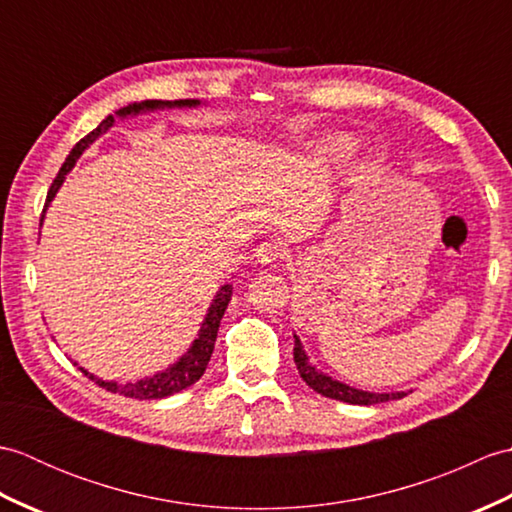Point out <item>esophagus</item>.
Masks as SVG:
<instances>
[{
	"instance_id": "obj_1",
	"label": "esophagus",
	"mask_w": 512,
	"mask_h": 512,
	"mask_svg": "<svg viewBox=\"0 0 512 512\" xmlns=\"http://www.w3.org/2000/svg\"><path fill=\"white\" fill-rule=\"evenodd\" d=\"M257 262L264 264V266H270V264H277L281 257H284V248H281L279 244H273V242H266L257 248Z\"/></svg>"
}]
</instances>
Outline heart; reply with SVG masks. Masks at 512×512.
Returning <instances> with one entry per match:
<instances>
[{
    "label": "heart",
    "mask_w": 512,
    "mask_h": 512,
    "mask_svg": "<svg viewBox=\"0 0 512 512\" xmlns=\"http://www.w3.org/2000/svg\"><path fill=\"white\" fill-rule=\"evenodd\" d=\"M321 154L328 158H343L354 151V140L347 134H332L321 140Z\"/></svg>",
    "instance_id": "b5f03b06"
}]
</instances>
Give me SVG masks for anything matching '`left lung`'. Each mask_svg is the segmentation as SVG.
I'll use <instances>...</instances> for the list:
<instances>
[{"label":"left lung","mask_w":512,"mask_h":512,"mask_svg":"<svg viewBox=\"0 0 512 512\" xmlns=\"http://www.w3.org/2000/svg\"><path fill=\"white\" fill-rule=\"evenodd\" d=\"M295 365L299 369L301 378L306 380L308 387H312L317 394L332 400L350 402V405H378V402L400 400L402 396H407V391H383V394H380V391L356 389L347 383H341V380L332 378L330 374L321 372V369H317L310 363V356L306 354V350H303V343L297 334H295Z\"/></svg>","instance_id":"1"}]
</instances>
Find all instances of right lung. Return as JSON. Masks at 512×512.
I'll list each match as a JSON object with an SVG mask.
<instances>
[{
    "label": "right lung",
    "mask_w": 512,
    "mask_h": 512,
    "mask_svg": "<svg viewBox=\"0 0 512 512\" xmlns=\"http://www.w3.org/2000/svg\"><path fill=\"white\" fill-rule=\"evenodd\" d=\"M202 101L198 99H182V101H140V103H129L121 110H116L114 114H110L101 121V125L90 132L85 138H81L79 143L74 145V149L65 158V162L61 165L57 178H54L52 187L48 191V200H46V209L48 204L54 200V195L61 189V184L65 180V176L74 169L76 160L83 156L85 149H90L96 140H99L103 134L110 132L114 127L116 121H125V118H134L140 114H147V112H158V110H191V107H200ZM43 209V213H46ZM43 220V217H41ZM233 297V286L231 284H224L220 290L215 292V297L211 301L209 310H206V317L200 325L198 336H195L193 343L189 345V350L184 352L176 363H171L167 369H162V372L154 374V376H145V378H138V380H127V383H116V380H103V378H96L94 374H90L88 369L79 365L81 372L85 376H90L96 385H101L103 389L112 391V394H121L127 398H136V400H154V398H167L171 394H178V391L191 387L195 380H200V376L204 374L206 365L211 361V354H213V347H215V339H217V330H220V321L226 312L228 301Z\"/></svg>",
    "instance_id": "1"
}]
</instances>
